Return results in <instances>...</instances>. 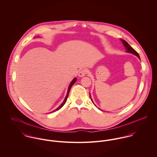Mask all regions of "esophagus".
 <instances>
[{
  "mask_svg": "<svg viewBox=\"0 0 157 157\" xmlns=\"http://www.w3.org/2000/svg\"><path fill=\"white\" fill-rule=\"evenodd\" d=\"M87 73V70L86 69H82L80 71L79 73H78V76L82 77H83L85 76Z\"/></svg>",
  "mask_w": 157,
  "mask_h": 157,
  "instance_id": "esophagus-1",
  "label": "esophagus"
}]
</instances>
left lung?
I'll use <instances>...</instances> for the list:
<instances>
[{
	"label": "left lung",
	"mask_w": 157,
	"mask_h": 157,
	"mask_svg": "<svg viewBox=\"0 0 157 157\" xmlns=\"http://www.w3.org/2000/svg\"><path fill=\"white\" fill-rule=\"evenodd\" d=\"M121 41H122V42H123V45L124 46H125V48H126V52H129V53H132V54H134L135 56H136L140 59V56H139V54H138V52L135 50L134 49H133L130 45L128 44V43L126 41V40H122L121 39ZM90 100H91V101H92V98H90ZM92 103H93V101H92Z\"/></svg>",
	"instance_id": "obj_1"
}]
</instances>
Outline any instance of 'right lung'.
Wrapping results in <instances>:
<instances>
[{
    "instance_id": "obj_1",
    "label": "right lung",
    "mask_w": 157,
    "mask_h": 157,
    "mask_svg": "<svg viewBox=\"0 0 157 157\" xmlns=\"http://www.w3.org/2000/svg\"><path fill=\"white\" fill-rule=\"evenodd\" d=\"M77 81V78H74L73 80H72V81L71 82V83H70V85H69V88H68V90H67V96H66V97H65V100H64V101H63V102L61 104V105L60 106H59L56 109H55L54 111H53L52 112H55V111H58V110H59L60 108H62V107H63V106L65 104V103H66V101H67V97H68V95H69V91H70V90H71V87L72 86V85L75 83V82Z\"/></svg>"
}]
</instances>
